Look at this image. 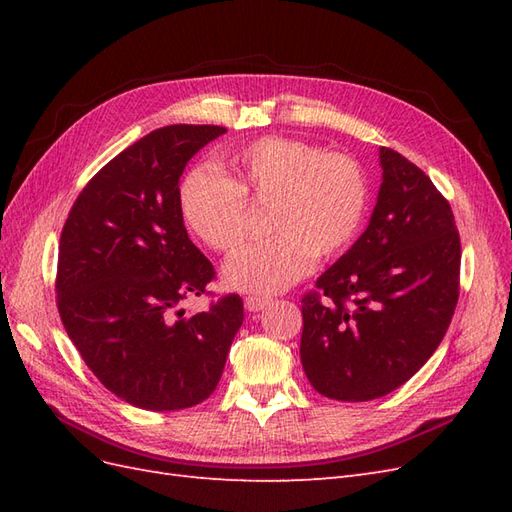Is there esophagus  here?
<instances>
[{
    "instance_id": "esophagus-1",
    "label": "esophagus",
    "mask_w": 512,
    "mask_h": 512,
    "mask_svg": "<svg viewBox=\"0 0 512 512\" xmlns=\"http://www.w3.org/2000/svg\"><path fill=\"white\" fill-rule=\"evenodd\" d=\"M273 303L271 297H245V309L247 312H260Z\"/></svg>"
}]
</instances>
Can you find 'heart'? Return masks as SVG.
I'll return each instance as SVG.
<instances>
[{
	"label": "heart",
	"instance_id": "1",
	"mask_svg": "<svg viewBox=\"0 0 512 512\" xmlns=\"http://www.w3.org/2000/svg\"><path fill=\"white\" fill-rule=\"evenodd\" d=\"M222 175L192 166L177 185L179 213L215 252H230L245 237V203H269L273 237L245 245L224 267L228 286L273 294L314 269L316 256L333 260L359 239L367 209L365 170L348 153L286 136H262L230 149Z\"/></svg>",
	"mask_w": 512,
	"mask_h": 512
}]
</instances>
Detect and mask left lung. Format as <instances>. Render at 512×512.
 Wrapping results in <instances>:
<instances>
[{"mask_svg": "<svg viewBox=\"0 0 512 512\" xmlns=\"http://www.w3.org/2000/svg\"><path fill=\"white\" fill-rule=\"evenodd\" d=\"M380 166L369 226L301 301L305 376L337 401L408 382L440 346L459 299L451 205L401 153L380 147Z\"/></svg>", "mask_w": 512, "mask_h": 512, "instance_id": "left-lung-1", "label": "left lung"}]
</instances>
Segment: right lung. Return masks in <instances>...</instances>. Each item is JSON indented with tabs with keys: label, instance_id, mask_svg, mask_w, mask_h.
I'll return each instance as SVG.
<instances>
[{
	"label": "right lung",
	"instance_id": "right-lung-1",
	"mask_svg": "<svg viewBox=\"0 0 512 512\" xmlns=\"http://www.w3.org/2000/svg\"><path fill=\"white\" fill-rule=\"evenodd\" d=\"M222 126H166L91 179L61 230L57 309L94 376L128 404L183 410L218 386L243 324L239 294L183 316L215 277L177 203L183 168Z\"/></svg>",
	"mask_w": 512,
	"mask_h": 512
}]
</instances>
